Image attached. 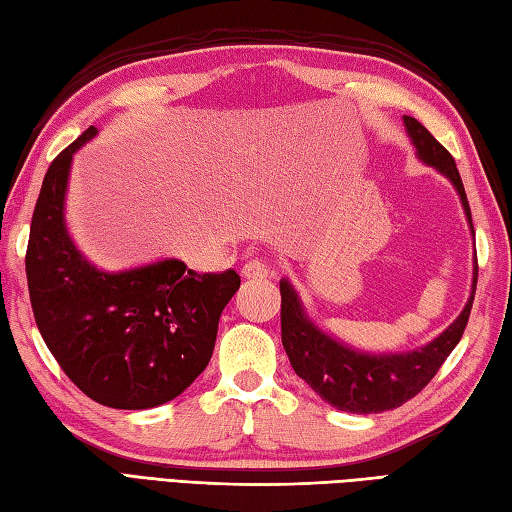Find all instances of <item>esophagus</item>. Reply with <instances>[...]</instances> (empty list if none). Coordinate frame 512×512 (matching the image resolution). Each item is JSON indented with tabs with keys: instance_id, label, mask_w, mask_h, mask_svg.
I'll return each mask as SVG.
<instances>
[{
	"instance_id": "esophagus-1",
	"label": "esophagus",
	"mask_w": 512,
	"mask_h": 512,
	"mask_svg": "<svg viewBox=\"0 0 512 512\" xmlns=\"http://www.w3.org/2000/svg\"><path fill=\"white\" fill-rule=\"evenodd\" d=\"M270 275V268L262 262V259H250L242 266V277L246 279H266Z\"/></svg>"
}]
</instances>
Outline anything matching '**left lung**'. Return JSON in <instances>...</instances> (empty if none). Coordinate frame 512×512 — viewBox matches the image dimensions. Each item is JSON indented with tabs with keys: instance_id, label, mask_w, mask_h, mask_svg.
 <instances>
[{
	"instance_id": "8db88e82",
	"label": "left lung",
	"mask_w": 512,
	"mask_h": 512,
	"mask_svg": "<svg viewBox=\"0 0 512 512\" xmlns=\"http://www.w3.org/2000/svg\"><path fill=\"white\" fill-rule=\"evenodd\" d=\"M416 156L433 167L458 191L462 209L475 239L471 206L455 160L416 118L402 116ZM477 288V257L473 259L471 297L460 317L427 345L409 352H363L325 332L306 312V306L288 279L279 281L281 290V343L297 376L330 402L350 413H380L405 405L436 376L453 347L460 343Z\"/></svg>"
}]
</instances>
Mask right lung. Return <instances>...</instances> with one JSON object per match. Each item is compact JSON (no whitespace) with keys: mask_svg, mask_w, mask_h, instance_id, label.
<instances>
[{"mask_svg":"<svg viewBox=\"0 0 512 512\" xmlns=\"http://www.w3.org/2000/svg\"><path fill=\"white\" fill-rule=\"evenodd\" d=\"M96 134L85 129L43 178L26 253L30 303L48 350L85 396L112 409H151L209 365L239 275H200L173 257L118 273L96 268L65 226L72 158Z\"/></svg>","mask_w":512,"mask_h":512,"instance_id":"right-lung-1","label":"right lung"}]
</instances>
